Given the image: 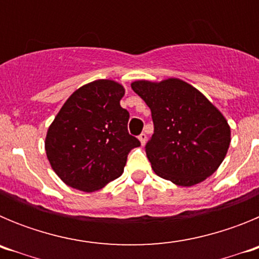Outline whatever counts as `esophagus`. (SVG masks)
<instances>
[{
    "mask_svg": "<svg viewBox=\"0 0 259 259\" xmlns=\"http://www.w3.org/2000/svg\"><path fill=\"white\" fill-rule=\"evenodd\" d=\"M139 140H140V143H141V145H145V143H146V134H141L140 136H139Z\"/></svg>",
    "mask_w": 259,
    "mask_h": 259,
    "instance_id": "obj_1",
    "label": "esophagus"
}]
</instances>
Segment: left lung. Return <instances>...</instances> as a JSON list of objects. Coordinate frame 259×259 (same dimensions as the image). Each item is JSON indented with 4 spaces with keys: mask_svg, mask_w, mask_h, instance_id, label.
Segmentation results:
<instances>
[{
    "mask_svg": "<svg viewBox=\"0 0 259 259\" xmlns=\"http://www.w3.org/2000/svg\"><path fill=\"white\" fill-rule=\"evenodd\" d=\"M152 111L154 134L145 152L158 176L182 187L203 182L227 154V120L200 91L180 79L131 84Z\"/></svg>",
    "mask_w": 259,
    "mask_h": 259,
    "instance_id": "left-lung-1",
    "label": "left lung"
}]
</instances>
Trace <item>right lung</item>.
<instances>
[{"mask_svg":"<svg viewBox=\"0 0 259 259\" xmlns=\"http://www.w3.org/2000/svg\"><path fill=\"white\" fill-rule=\"evenodd\" d=\"M124 88L96 80L75 91L48 130L45 150L54 172L67 185L95 192L123 174L128 153L140 141L127 130L120 106Z\"/></svg>","mask_w":259,"mask_h":259,"instance_id":"1","label":"right lung"}]
</instances>
